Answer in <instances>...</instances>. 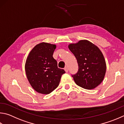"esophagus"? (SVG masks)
<instances>
[{"instance_id": "34e87169", "label": "esophagus", "mask_w": 124, "mask_h": 124, "mask_svg": "<svg viewBox=\"0 0 124 124\" xmlns=\"http://www.w3.org/2000/svg\"><path fill=\"white\" fill-rule=\"evenodd\" d=\"M64 70H65V71L66 72V73H68V67H65V68H64Z\"/></svg>"}]
</instances>
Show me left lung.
Here are the masks:
<instances>
[{"instance_id": "8db88e82", "label": "left lung", "mask_w": 124, "mask_h": 124, "mask_svg": "<svg viewBox=\"0 0 124 124\" xmlns=\"http://www.w3.org/2000/svg\"><path fill=\"white\" fill-rule=\"evenodd\" d=\"M68 48L76 57L78 70L72 76L76 84L85 89H93L102 82L106 71V63L101 51L86 39L70 43Z\"/></svg>"}]
</instances>
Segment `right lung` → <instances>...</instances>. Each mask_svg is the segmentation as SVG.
Listing matches in <instances>:
<instances>
[{"instance_id": "obj_1", "label": "right lung", "mask_w": 124, "mask_h": 124, "mask_svg": "<svg viewBox=\"0 0 124 124\" xmlns=\"http://www.w3.org/2000/svg\"><path fill=\"white\" fill-rule=\"evenodd\" d=\"M55 44L42 42L37 44L26 58L25 70L27 78L33 89L48 94L59 85L63 69L58 68L53 57Z\"/></svg>"}]
</instances>
